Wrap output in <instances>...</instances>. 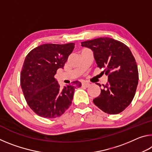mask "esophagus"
Returning <instances> with one entry per match:
<instances>
[{
	"instance_id": "esophagus-1",
	"label": "esophagus",
	"mask_w": 152,
	"mask_h": 152,
	"mask_svg": "<svg viewBox=\"0 0 152 152\" xmlns=\"http://www.w3.org/2000/svg\"><path fill=\"white\" fill-rule=\"evenodd\" d=\"M82 86H84V87H86V88H87V87H88L90 86V84L87 83V82H82Z\"/></svg>"
}]
</instances>
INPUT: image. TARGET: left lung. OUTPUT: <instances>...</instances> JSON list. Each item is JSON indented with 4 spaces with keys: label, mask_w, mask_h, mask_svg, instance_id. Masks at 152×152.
<instances>
[{
    "label": "left lung",
    "mask_w": 152,
    "mask_h": 152,
    "mask_svg": "<svg viewBox=\"0 0 152 152\" xmlns=\"http://www.w3.org/2000/svg\"><path fill=\"white\" fill-rule=\"evenodd\" d=\"M93 51L97 66L108 76L94 104L108 114L124 110L132 102L138 84L137 65L132 51L124 43L109 37H99L82 42Z\"/></svg>",
    "instance_id": "left-lung-1"
}]
</instances>
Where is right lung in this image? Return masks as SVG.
<instances>
[{
  "instance_id": "right-lung-1",
  "label": "right lung",
  "mask_w": 152,
  "mask_h": 152,
  "mask_svg": "<svg viewBox=\"0 0 152 152\" xmlns=\"http://www.w3.org/2000/svg\"><path fill=\"white\" fill-rule=\"evenodd\" d=\"M74 48V43H45L27 55L20 76V86L28 105L39 116L52 119L68 109L74 90L81 82L74 81L61 88L54 76L63 68Z\"/></svg>"
}]
</instances>
